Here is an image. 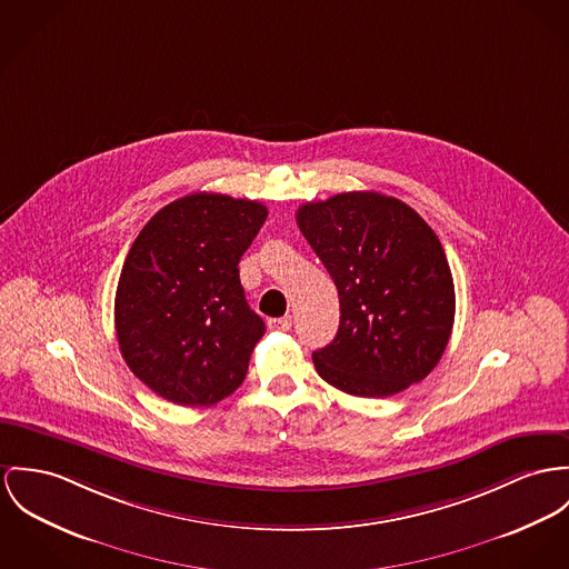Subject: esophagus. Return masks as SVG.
Listing matches in <instances>:
<instances>
[{"mask_svg":"<svg viewBox=\"0 0 569 569\" xmlns=\"http://www.w3.org/2000/svg\"><path fill=\"white\" fill-rule=\"evenodd\" d=\"M268 329H272V331H290V329H292V316L270 318V320H268Z\"/></svg>","mask_w":569,"mask_h":569,"instance_id":"34e87169","label":"esophagus"}]
</instances>
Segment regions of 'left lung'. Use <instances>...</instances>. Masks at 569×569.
Here are the masks:
<instances>
[{
  "instance_id": "8db88e82",
  "label": "left lung",
  "mask_w": 569,
  "mask_h": 569,
  "mask_svg": "<svg viewBox=\"0 0 569 569\" xmlns=\"http://www.w3.org/2000/svg\"><path fill=\"white\" fill-rule=\"evenodd\" d=\"M297 222L340 297V329L311 355L333 388L386 398L438 366L455 322V283L436 231L407 203L342 192Z\"/></svg>"
}]
</instances>
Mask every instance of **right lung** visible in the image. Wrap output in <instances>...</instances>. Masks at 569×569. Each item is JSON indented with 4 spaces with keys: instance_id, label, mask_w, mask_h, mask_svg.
Here are the masks:
<instances>
[{
    "instance_id": "add662e5",
    "label": "right lung",
    "mask_w": 569,
    "mask_h": 569,
    "mask_svg": "<svg viewBox=\"0 0 569 569\" xmlns=\"http://www.w3.org/2000/svg\"><path fill=\"white\" fill-rule=\"evenodd\" d=\"M266 217L258 201L192 192L142 227L119 277L114 327L149 390L208 407L240 388L266 327L244 299L238 262Z\"/></svg>"
}]
</instances>
